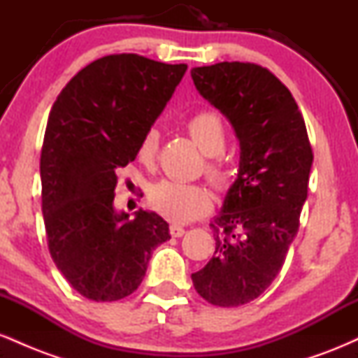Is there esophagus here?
<instances>
[{
	"label": "esophagus",
	"instance_id": "obj_1",
	"mask_svg": "<svg viewBox=\"0 0 358 358\" xmlns=\"http://www.w3.org/2000/svg\"><path fill=\"white\" fill-rule=\"evenodd\" d=\"M170 234L173 237H182L185 234V229L180 227V225H170Z\"/></svg>",
	"mask_w": 358,
	"mask_h": 358
}]
</instances>
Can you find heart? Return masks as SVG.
Here are the masks:
<instances>
[{"instance_id": "obj_1", "label": "heart", "mask_w": 358, "mask_h": 358, "mask_svg": "<svg viewBox=\"0 0 358 358\" xmlns=\"http://www.w3.org/2000/svg\"><path fill=\"white\" fill-rule=\"evenodd\" d=\"M185 129L193 141L207 155L205 175L217 188H224L229 183L231 173L225 165L222 153L227 146V131L224 121L213 110H200L185 122ZM159 133L156 127H148L139 138L136 146V159L141 165L151 166L158 158ZM148 200L159 215L165 219L187 224L212 210L213 196L205 185L182 183L173 180H162L151 185Z\"/></svg>"}]
</instances>
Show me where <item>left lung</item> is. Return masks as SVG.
I'll return each mask as SVG.
<instances>
[{
	"label": "left lung",
	"instance_id": "1",
	"mask_svg": "<svg viewBox=\"0 0 358 358\" xmlns=\"http://www.w3.org/2000/svg\"><path fill=\"white\" fill-rule=\"evenodd\" d=\"M196 90L231 121L241 143L237 180L210 227L215 256L192 274L205 301L234 308L268 289L299 229L313 150L289 89L266 67H195Z\"/></svg>",
	"mask_w": 358,
	"mask_h": 358
}]
</instances>
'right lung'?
Wrapping results in <instances>:
<instances>
[{
	"label": "right lung",
	"instance_id": "right-lung-1",
	"mask_svg": "<svg viewBox=\"0 0 358 358\" xmlns=\"http://www.w3.org/2000/svg\"><path fill=\"white\" fill-rule=\"evenodd\" d=\"M185 64L138 53L94 60L53 102L40 176L48 250L82 296L117 301L138 289L153 249L170 239L155 212L114 210L117 171L136 158L141 134L173 96Z\"/></svg>",
	"mask_w": 358,
	"mask_h": 358
}]
</instances>
